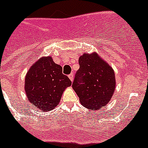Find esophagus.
Wrapping results in <instances>:
<instances>
[{
    "label": "esophagus",
    "mask_w": 148,
    "mask_h": 148,
    "mask_svg": "<svg viewBox=\"0 0 148 148\" xmlns=\"http://www.w3.org/2000/svg\"><path fill=\"white\" fill-rule=\"evenodd\" d=\"M69 79H71V81H73L74 80V74H71L69 75Z\"/></svg>",
    "instance_id": "1"
}]
</instances>
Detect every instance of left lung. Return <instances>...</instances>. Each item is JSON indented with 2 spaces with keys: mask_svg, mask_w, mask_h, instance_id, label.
<instances>
[{
  "mask_svg": "<svg viewBox=\"0 0 148 148\" xmlns=\"http://www.w3.org/2000/svg\"><path fill=\"white\" fill-rule=\"evenodd\" d=\"M79 64L73 89L83 106L91 110H101L114 95L116 87L114 70L96 52L83 53L79 56Z\"/></svg>",
  "mask_w": 148,
  "mask_h": 148,
  "instance_id": "8db88e82",
  "label": "left lung"
}]
</instances>
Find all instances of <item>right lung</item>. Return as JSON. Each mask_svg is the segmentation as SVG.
<instances>
[{
    "label": "right lung",
    "instance_id": "right-lung-1",
    "mask_svg": "<svg viewBox=\"0 0 148 148\" xmlns=\"http://www.w3.org/2000/svg\"><path fill=\"white\" fill-rule=\"evenodd\" d=\"M71 81L51 56H43L33 64L25 76L24 89L29 102L36 109L48 112L60 101Z\"/></svg>",
    "mask_w": 148,
    "mask_h": 148
}]
</instances>
